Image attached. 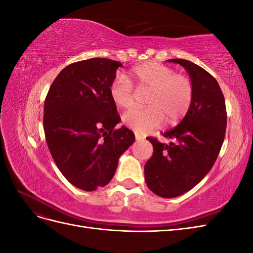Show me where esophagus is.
<instances>
[{
	"label": "esophagus",
	"mask_w": 253,
	"mask_h": 253,
	"mask_svg": "<svg viewBox=\"0 0 253 253\" xmlns=\"http://www.w3.org/2000/svg\"><path fill=\"white\" fill-rule=\"evenodd\" d=\"M135 138H136V140L137 141H141V140H143L144 139V137L143 136H141L140 134H138V133H136L135 134Z\"/></svg>",
	"instance_id": "esophagus-1"
}]
</instances>
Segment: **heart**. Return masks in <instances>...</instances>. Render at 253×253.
Returning <instances> with one entry per match:
<instances>
[{"label": "heart", "instance_id": "b5f03b06", "mask_svg": "<svg viewBox=\"0 0 253 253\" xmlns=\"http://www.w3.org/2000/svg\"><path fill=\"white\" fill-rule=\"evenodd\" d=\"M150 89L145 102L147 108H136L122 117L125 126L138 134L167 122L181 119L193 100V85L185 75L175 74L171 67L157 62H145L134 67L128 76L118 75L110 86V97L118 108H131L135 90Z\"/></svg>", "mask_w": 253, "mask_h": 253}]
</instances>
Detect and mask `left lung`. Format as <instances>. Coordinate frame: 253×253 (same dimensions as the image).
I'll list each match as a JSON object with an SVG mask.
<instances>
[{"label": "left lung", "instance_id": "left-lung-1", "mask_svg": "<svg viewBox=\"0 0 253 253\" xmlns=\"http://www.w3.org/2000/svg\"><path fill=\"white\" fill-rule=\"evenodd\" d=\"M167 61L185 67L193 100L180 124L163 134L174 141L167 144L148 138L154 152L144 166V179L152 192L172 198L194 188L211 170L224 142L227 113L223 91L213 76L188 60Z\"/></svg>", "mask_w": 253, "mask_h": 253}]
</instances>
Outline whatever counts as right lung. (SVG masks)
I'll return each mask as SVG.
<instances>
[{
	"label": "right lung",
	"instance_id": "1",
	"mask_svg": "<svg viewBox=\"0 0 253 253\" xmlns=\"http://www.w3.org/2000/svg\"><path fill=\"white\" fill-rule=\"evenodd\" d=\"M118 61L91 58L67 65L51 83L43 126L50 154L72 185L95 191L111 181L134 133L122 126L110 97Z\"/></svg>",
	"mask_w": 253,
	"mask_h": 253
}]
</instances>
